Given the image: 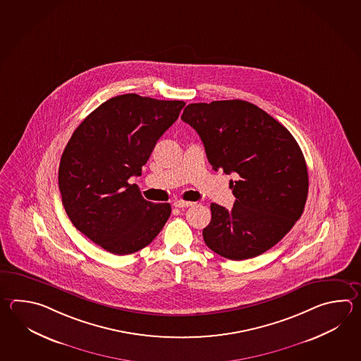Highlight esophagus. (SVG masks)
I'll return each mask as SVG.
<instances>
[{"label":"esophagus","mask_w":361,"mask_h":361,"mask_svg":"<svg viewBox=\"0 0 361 361\" xmlns=\"http://www.w3.org/2000/svg\"><path fill=\"white\" fill-rule=\"evenodd\" d=\"M194 203L192 202H185V200H176L175 203H173V206L176 207V208H188V207L192 206Z\"/></svg>","instance_id":"obj_1"}]
</instances>
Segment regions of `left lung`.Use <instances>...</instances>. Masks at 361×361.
Returning a JSON list of instances; mask_svg holds the SVG:
<instances>
[{
    "label": "left lung",
    "instance_id": "8db88e82",
    "mask_svg": "<svg viewBox=\"0 0 361 361\" xmlns=\"http://www.w3.org/2000/svg\"><path fill=\"white\" fill-rule=\"evenodd\" d=\"M181 119L198 133L214 171L236 173L228 211L211 204L207 247L222 257H256L280 242L301 217L309 173L292 133L255 104L221 100L189 104Z\"/></svg>",
    "mask_w": 361,
    "mask_h": 361
}]
</instances>
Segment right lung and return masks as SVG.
I'll return each mask as SVG.
<instances>
[{
  "mask_svg": "<svg viewBox=\"0 0 361 361\" xmlns=\"http://www.w3.org/2000/svg\"><path fill=\"white\" fill-rule=\"evenodd\" d=\"M184 106L180 100L116 96L90 113L66 144L59 166L66 214L113 255L142 250L169 220V203L147 202L128 180L140 176L157 141Z\"/></svg>",
  "mask_w": 361,
  "mask_h": 361,
  "instance_id": "right-lung-1",
  "label": "right lung"
}]
</instances>
